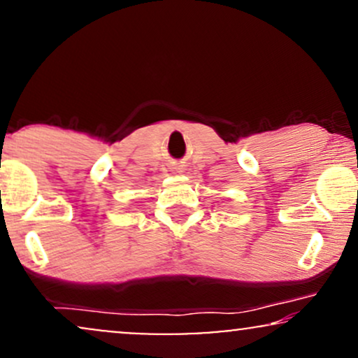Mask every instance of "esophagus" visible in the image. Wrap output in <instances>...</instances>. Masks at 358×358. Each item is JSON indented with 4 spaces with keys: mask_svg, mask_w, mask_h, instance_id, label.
<instances>
[{
    "mask_svg": "<svg viewBox=\"0 0 358 358\" xmlns=\"http://www.w3.org/2000/svg\"><path fill=\"white\" fill-rule=\"evenodd\" d=\"M172 171H174L176 174H182V172H184V166H174V167H172Z\"/></svg>",
    "mask_w": 358,
    "mask_h": 358,
    "instance_id": "obj_1",
    "label": "esophagus"
}]
</instances>
